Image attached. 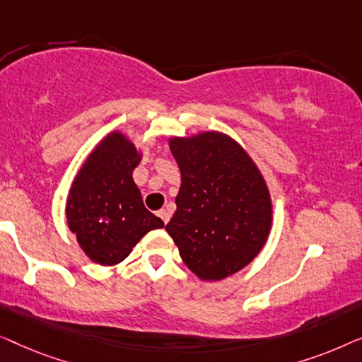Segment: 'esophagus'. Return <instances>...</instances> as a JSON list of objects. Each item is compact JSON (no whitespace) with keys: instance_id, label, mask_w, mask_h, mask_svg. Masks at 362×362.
<instances>
[{"instance_id":"esophagus-1","label":"esophagus","mask_w":362,"mask_h":362,"mask_svg":"<svg viewBox=\"0 0 362 362\" xmlns=\"http://www.w3.org/2000/svg\"><path fill=\"white\" fill-rule=\"evenodd\" d=\"M157 215H159V218H160L162 221L165 223V225H167V223H169V220H170V213H169V210H165V208H162V210L157 211Z\"/></svg>"}]
</instances>
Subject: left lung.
<instances>
[{
	"label": "left lung",
	"mask_w": 362,
	"mask_h": 362,
	"mask_svg": "<svg viewBox=\"0 0 362 362\" xmlns=\"http://www.w3.org/2000/svg\"><path fill=\"white\" fill-rule=\"evenodd\" d=\"M182 183L165 230L202 281H223L249 266L274 223L271 190L247 151L221 131L170 136Z\"/></svg>",
	"instance_id": "8db88e82"
}]
</instances>
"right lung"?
Listing matches in <instances>:
<instances>
[{
    "mask_svg": "<svg viewBox=\"0 0 362 362\" xmlns=\"http://www.w3.org/2000/svg\"><path fill=\"white\" fill-rule=\"evenodd\" d=\"M142 149L121 129L106 134L80 165L65 202V220L85 256L111 267L164 221L147 210L132 179Z\"/></svg>",
    "mask_w": 362,
    "mask_h": 362,
    "instance_id": "obj_1",
    "label": "right lung"
}]
</instances>
